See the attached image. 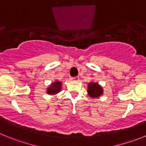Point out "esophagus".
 <instances>
[{
    "mask_svg": "<svg viewBox=\"0 0 146 146\" xmlns=\"http://www.w3.org/2000/svg\"><path fill=\"white\" fill-rule=\"evenodd\" d=\"M72 81H79V77L73 78H72Z\"/></svg>",
    "mask_w": 146,
    "mask_h": 146,
    "instance_id": "obj_1",
    "label": "esophagus"
}]
</instances>
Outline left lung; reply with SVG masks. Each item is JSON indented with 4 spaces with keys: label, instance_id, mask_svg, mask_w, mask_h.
<instances>
[{
    "label": "left lung",
    "instance_id": "8db88e82",
    "mask_svg": "<svg viewBox=\"0 0 146 146\" xmlns=\"http://www.w3.org/2000/svg\"><path fill=\"white\" fill-rule=\"evenodd\" d=\"M87 93L92 99H98L104 94V90L103 87L99 84V83L91 81L88 84Z\"/></svg>",
    "mask_w": 146,
    "mask_h": 146
}]
</instances>
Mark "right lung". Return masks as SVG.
<instances>
[{
	"mask_svg": "<svg viewBox=\"0 0 146 146\" xmlns=\"http://www.w3.org/2000/svg\"><path fill=\"white\" fill-rule=\"evenodd\" d=\"M62 81H54L51 83L50 85L48 86L46 90V93L49 95H54L58 94L59 92H61L62 90Z\"/></svg>",
	"mask_w": 146,
	"mask_h": 146,
	"instance_id": "1",
	"label": "right lung"
}]
</instances>
